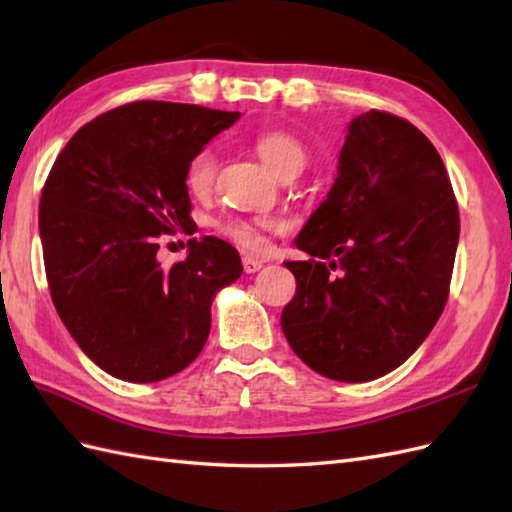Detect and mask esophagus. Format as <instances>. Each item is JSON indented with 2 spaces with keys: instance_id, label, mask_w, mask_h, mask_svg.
<instances>
[{
  "instance_id": "obj_1",
  "label": "esophagus",
  "mask_w": 512,
  "mask_h": 512,
  "mask_svg": "<svg viewBox=\"0 0 512 512\" xmlns=\"http://www.w3.org/2000/svg\"><path fill=\"white\" fill-rule=\"evenodd\" d=\"M242 264H244V273H257L259 268L264 266V259H259V257H253V255H244L242 257Z\"/></svg>"
}]
</instances>
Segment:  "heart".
I'll list each match as a JSON object with an SVG mask.
<instances>
[{"instance_id": "heart-1", "label": "heart", "mask_w": 512, "mask_h": 512, "mask_svg": "<svg viewBox=\"0 0 512 512\" xmlns=\"http://www.w3.org/2000/svg\"><path fill=\"white\" fill-rule=\"evenodd\" d=\"M255 151L262 158L264 165L281 176L284 171L299 169L306 165L308 160V149L301 143L297 136H292L284 129H268V132L257 134L255 138ZM215 169H217V158L211 147L200 149L198 154H193L187 162V169H184V184L195 198H204L209 195L213 180H215ZM273 222L270 220H239V217H231V220H224L220 226V233L231 239L233 244L242 246L246 250H259L264 246V228H270Z\"/></svg>"}]
</instances>
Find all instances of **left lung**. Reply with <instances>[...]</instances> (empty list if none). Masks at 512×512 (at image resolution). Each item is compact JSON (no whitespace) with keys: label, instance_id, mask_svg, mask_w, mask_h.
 <instances>
[{"label":"left lung","instance_id":"obj_1","mask_svg":"<svg viewBox=\"0 0 512 512\" xmlns=\"http://www.w3.org/2000/svg\"><path fill=\"white\" fill-rule=\"evenodd\" d=\"M460 213L444 162L409 121L369 110L347 129L328 198L286 262L297 292L281 330L325 378L365 383L402 365L449 299Z\"/></svg>","mask_w":512,"mask_h":512}]
</instances>
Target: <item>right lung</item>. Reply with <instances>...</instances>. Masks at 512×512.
<instances>
[{"mask_svg":"<svg viewBox=\"0 0 512 512\" xmlns=\"http://www.w3.org/2000/svg\"><path fill=\"white\" fill-rule=\"evenodd\" d=\"M239 112L134 101L83 125L54 160L39 235L54 308L85 356L127 383L191 365L209 339L217 290L242 275L220 237L158 262L160 235L191 231L184 169Z\"/></svg>","mask_w":512,"mask_h":512,"instance_id":"1","label":"right lung"}]
</instances>
